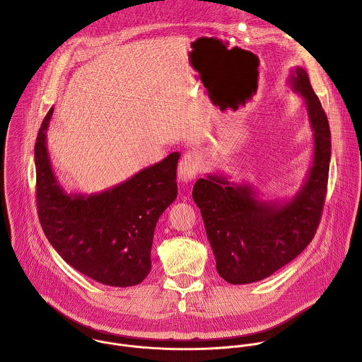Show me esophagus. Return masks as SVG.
Masks as SVG:
<instances>
[{
  "label": "esophagus",
  "mask_w": 362,
  "mask_h": 362,
  "mask_svg": "<svg viewBox=\"0 0 362 362\" xmlns=\"http://www.w3.org/2000/svg\"><path fill=\"white\" fill-rule=\"evenodd\" d=\"M199 166H200V160H199L197 153L193 150L186 151L179 162V179L183 182L193 180L197 175Z\"/></svg>",
  "instance_id": "34e87169"
}]
</instances>
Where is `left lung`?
Segmentation results:
<instances>
[{
  "instance_id": "8db88e82",
  "label": "left lung",
  "mask_w": 362,
  "mask_h": 362,
  "mask_svg": "<svg viewBox=\"0 0 362 362\" xmlns=\"http://www.w3.org/2000/svg\"><path fill=\"white\" fill-rule=\"evenodd\" d=\"M292 87L306 103L314 129V163L298 194L285 204L255 199L249 186L208 176L193 186L218 274L229 284H252L289 264L315 236L327 197L331 132L327 115L306 71L298 67Z\"/></svg>"
}]
</instances>
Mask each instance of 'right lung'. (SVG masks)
Masks as SVG:
<instances>
[{
	"instance_id": "obj_1",
	"label": "right lung",
	"mask_w": 362,
	"mask_h": 362,
	"mask_svg": "<svg viewBox=\"0 0 362 362\" xmlns=\"http://www.w3.org/2000/svg\"><path fill=\"white\" fill-rule=\"evenodd\" d=\"M49 109L37 134L35 199L41 228L63 259L109 286H134L150 272L153 233L177 196L175 151L127 182L98 194H67L51 170L45 132Z\"/></svg>"
}]
</instances>
